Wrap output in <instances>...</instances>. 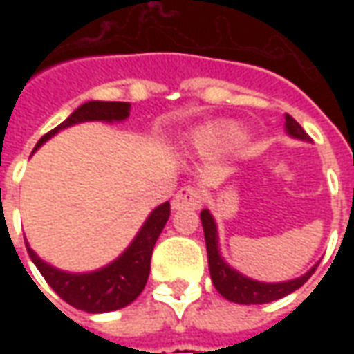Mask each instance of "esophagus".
Returning a JSON list of instances; mask_svg holds the SVG:
<instances>
[{"label":"esophagus","mask_w":354,"mask_h":354,"mask_svg":"<svg viewBox=\"0 0 354 354\" xmlns=\"http://www.w3.org/2000/svg\"><path fill=\"white\" fill-rule=\"evenodd\" d=\"M201 203H203V193L197 189V187H192V185H187V187H182L180 192L174 195V199H172V208H199Z\"/></svg>","instance_id":"esophagus-1"}]
</instances>
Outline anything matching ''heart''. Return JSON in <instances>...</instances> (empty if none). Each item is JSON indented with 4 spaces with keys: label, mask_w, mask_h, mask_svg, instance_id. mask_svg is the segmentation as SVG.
<instances>
[{
    "label": "heart",
    "mask_w": 354,
    "mask_h": 354,
    "mask_svg": "<svg viewBox=\"0 0 354 354\" xmlns=\"http://www.w3.org/2000/svg\"><path fill=\"white\" fill-rule=\"evenodd\" d=\"M245 138V131L235 123H216L197 134V142L208 149H231Z\"/></svg>",
    "instance_id": "1"
}]
</instances>
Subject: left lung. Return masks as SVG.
Here are the masks:
<instances>
[{
	"mask_svg": "<svg viewBox=\"0 0 354 354\" xmlns=\"http://www.w3.org/2000/svg\"><path fill=\"white\" fill-rule=\"evenodd\" d=\"M286 119V131L290 136L299 140H307L309 136L307 132L301 129V124L297 123L296 119L288 113H284ZM201 222H203V231H205V241H207V254H208V267H210V277L214 282L216 290L222 294L225 299L235 301V304L243 305H252V304H269L274 299H281V297L288 296L294 290L299 286H304L307 279L315 273L317 267H313L311 271H307L304 277H297L294 281L286 282H274V284H267V282H258L248 279L245 274L237 273L235 269H231L220 256L218 250V233H216V222L214 218L210 216L208 210L201 212Z\"/></svg>",
	"mask_w": 354,
	"mask_h": 354,
	"instance_id": "obj_1",
	"label": "left lung"
}]
</instances>
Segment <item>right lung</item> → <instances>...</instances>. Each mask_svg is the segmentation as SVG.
<instances>
[{
	"label": "right lung",
	"instance_id": "1",
	"mask_svg": "<svg viewBox=\"0 0 354 354\" xmlns=\"http://www.w3.org/2000/svg\"><path fill=\"white\" fill-rule=\"evenodd\" d=\"M129 111H131L129 102H87L75 109L64 123H60L45 136H41L35 149L66 127L83 123V121H108V123L123 121L129 117ZM169 216L170 203H162L161 207H157L149 214L136 239L132 241V245L115 261H111L109 266L94 273H64L39 260L37 254L28 246V243L26 250L35 267L39 269V273L43 274V279L49 282L50 288L55 290L66 304L87 313L115 311L132 304L142 294L149 277L153 246Z\"/></svg>",
	"mask_w": 354,
	"mask_h": 354
}]
</instances>
